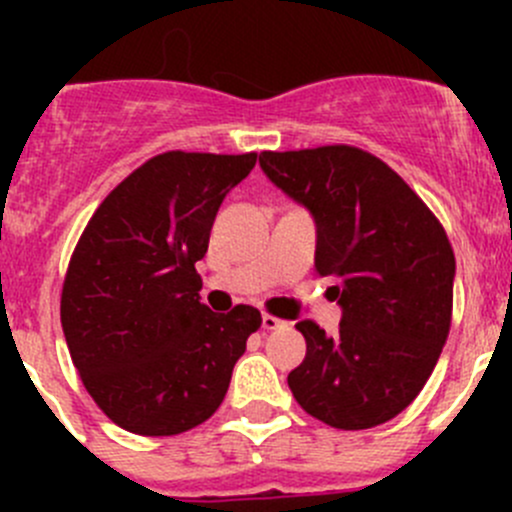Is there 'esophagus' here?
<instances>
[{"label":"esophagus","mask_w":512,"mask_h":512,"mask_svg":"<svg viewBox=\"0 0 512 512\" xmlns=\"http://www.w3.org/2000/svg\"><path fill=\"white\" fill-rule=\"evenodd\" d=\"M285 327H287L285 319H277L272 317V314H262V329H265V332H275V329H285Z\"/></svg>","instance_id":"esophagus-1"}]
</instances>
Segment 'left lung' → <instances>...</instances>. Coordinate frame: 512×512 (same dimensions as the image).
Here are the masks:
<instances>
[{
  "label": "left lung",
  "mask_w": 512,
  "mask_h": 512,
  "mask_svg": "<svg viewBox=\"0 0 512 512\" xmlns=\"http://www.w3.org/2000/svg\"><path fill=\"white\" fill-rule=\"evenodd\" d=\"M267 178L317 225L314 270L342 307L334 337L297 324L307 356L287 384L309 416L344 431L399 416L431 376L453 312L446 230L384 160L354 146L265 151Z\"/></svg>",
  "instance_id": "8db88e82"
}]
</instances>
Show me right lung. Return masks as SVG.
Returning <instances> with one entry per match:
<instances>
[{"instance_id":"obj_1","label":"right lung","mask_w":512,"mask_h":512,"mask_svg":"<svg viewBox=\"0 0 512 512\" xmlns=\"http://www.w3.org/2000/svg\"><path fill=\"white\" fill-rule=\"evenodd\" d=\"M257 153L168 151L106 195L86 225L61 292V327L98 409L138 436H175L223 404L260 312L200 304L195 262L225 195Z\"/></svg>"}]
</instances>
